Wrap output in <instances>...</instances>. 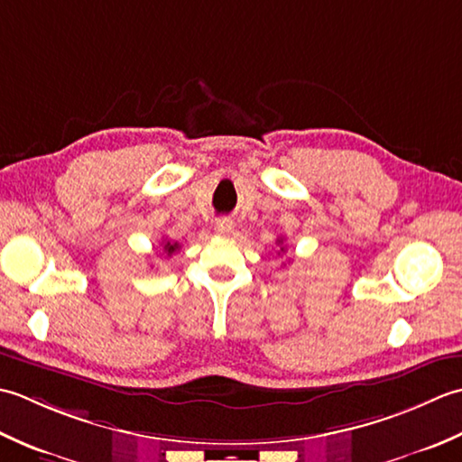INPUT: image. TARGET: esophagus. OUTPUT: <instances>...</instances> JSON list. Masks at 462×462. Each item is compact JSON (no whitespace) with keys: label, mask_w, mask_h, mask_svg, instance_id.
I'll return each mask as SVG.
<instances>
[{"label":"esophagus","mask_w":462,"mask_h":462,"mask_svg":"<svg viewBox=\"0 0 462 462\" xmlns=\"http://www.w3.org/2000/svg\"><path fill=\"white\" fill-rule=\"evenodd\" d=\"M235 229V223L227 217L219 219L217 223H215V231H217V235H223V237H227V235H231Z\"/></svg>","instance_id":"1"}]
</instances>
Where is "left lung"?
<instances>
[{
    "mask_svg": "<svg viewBox=\"0 0 462 462\" xmlns=\"http://www.w3.org/2000/svg\"><path fill=\"white\" fill-rule=\"evenodd\" d=\"M277 243H279V245H283V239H279ZM283 249H285V247H281V251H283Z\"/></svg>",
    "mask_w": 462,
    "mask_h": 462,
    "instance_id": "obj_1",
    "label": "left lung"
}]
</instances>
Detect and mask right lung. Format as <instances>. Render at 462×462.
<instances>
[{"label":"right lung","mask_w":462,"mask_h":462,"mask_svg":"<svg viewBox=\"0 0 462 462\" xmlns=\"http://www.w3.org/2000/svg\"><path fill=\"white\" fill-rule=\"evenodd\" d=\"M177 249H179V243L165 241V245H163V251H165V255H167V257H171Z\"/></svg>","instance_id":"1"}]
</instances>
